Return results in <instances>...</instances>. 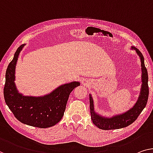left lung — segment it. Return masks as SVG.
I'll return each mask as SVG.
<instances>
[{"label":"left lung","mask_w":153,"mask_h":153,"mask_svg":"<svg viewBox=\"0 0 153 153\" xmlns=\"http://www.w3.org/2000/svg\"><path fill=\"white\" fill-rule=\"evenodd\" d=\"M132 50H135L137 54L140 57L141 67H142V86L137 101L131 108L128 110L125 113L107 117H104L97 114L94 111V104H93V97L89 95L90 102V111L91 115V120L93 124L97 127L102 130H114L119 129L126 127L131 125L137 119L138 116L140 115L142 111L146 106L148 98H149V90L148 82L149 76L148 71L144 65V58L142 53L135 47H131Z\"/></svg>","instance_id":"1"}]
</instances>
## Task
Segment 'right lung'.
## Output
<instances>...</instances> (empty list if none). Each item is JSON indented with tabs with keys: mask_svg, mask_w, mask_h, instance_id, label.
<instances>
[{
	"mask_svg": "<svg viewBox=\"0 0 153 153\" xmlns=\"http://www.w3.org/2000/svg\"><path fill=\"white\" fill-rule=\"evenodd\" d=\"M25 44L18 48L5 74L4 97L7 105L20 122L38 128H49L62 119L70 93L80 85L79 82L62 84L43 96H25L16 86L15 71L18 56Z\"/></svg>",
	"mask_w": 153,
	"mask_h": 153,
	"instance_id": "obj_1",
	"label": "right lung"
}]
</instances>
